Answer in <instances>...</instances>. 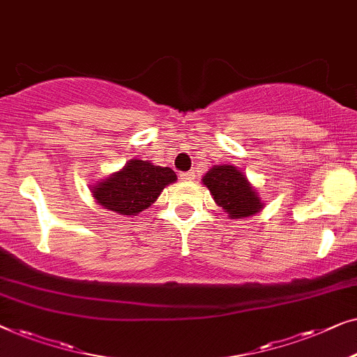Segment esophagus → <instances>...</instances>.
I'll use <instances>...</instances> for the list:
<instances>
[{
    "label": "esophagus",
    "mask_w": 357,
    "mask_h": 357,
    "mask_svg": "<svg viewBox=\"0 0 357 357\" xmlns=\"http://www.w3.org/2000/svg\"><path fill=\"white\" fill-rule=\"evenodd\" d=\"M194 178H195L194 172H185V173H181L179 174V179L181 181H185V183H190V181H194Z\"/></svg>",
    "instance_id": "1"
}]
</instances>
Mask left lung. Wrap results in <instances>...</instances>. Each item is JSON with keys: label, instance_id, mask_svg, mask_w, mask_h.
<instances>
[{"label": "left lung", "instance_id": "1", "mask_svg": "<svg viewBox=\"0 0 357 357\" xmlns=\"http://www.w3.org/2000/svg\"><path fill=\"white\" fill-rule=\"evenodd\" d=\"M205 188H208L215 202L229 213L231 218H245L262 208L257 192L239 169L231 165L213 167L204 176Z\"/></svg>", "mask_w": 357, "mask_h": 357}]
</instances>
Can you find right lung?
Returning a JSON list of instances; mask_svg holds the SVG:
<instances>
[{
	"label": "right lung",
	"instance_id": "right-lung-1",
	"mask_svg": "<svg viewBox=\"0 0 357 357\" xmlns=\"http://www.w3.org/2000/svg\"><path fill=\"white\" fill-rule=\"evenodd\" d=\"M176 181L172 168L155 167L144 160H130L121 172L93 188L100 205L121 215H137L158 199L165 185Z\"/></svg>",
	"mask_w": 357,
	"mask_h": 357
}]
</instances>
